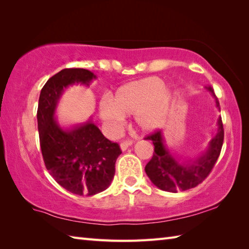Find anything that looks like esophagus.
Segmentation results:
<instances>
[{
    "instance_id": "1",
    "label": "esophagus",
    "mask_w": 249,
    "mask_h": 249,
    "mask_svg": "<svg viewBox=\"0 0 249 249\" xmlns=\"http://www.w3.org/2000/svg\"><path fill=\"white\" fill-rule=\"evenodd\" d=\"M131 144H133V141H130V140L122 142V143L120 144V146H121V150H122V151H126V150H127L128 147H129Z\"/></svg>"
}]
</instances>
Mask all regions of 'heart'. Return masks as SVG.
Instances as JSON below:
<instances>
[{
  "label": "heart",
  "instance_id": "heart-1",
  "mask_svg": "<svg viewBox=\"0 0 249 249\" xmlns=\"http://www.w3.org/2000/svg\"><path fill=\"white\" fill-rule=\"evenodd\" d=\"M172 102V93L165 81L149 77L120 87L112 99L104 98L99 114L109 128L119 129L125 116L136 115L135 121L143 131H152L160 125Z\"/></svg>",
  "mask_w": 249,
  "mask_h": 249
}]
</instances>
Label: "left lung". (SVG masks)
Segmentation results:
<instances>
[{
	"instance_id": "1",
	"label": "left lung",
	"mask_w": 249,
	"mask_h": 249,
	"mask_svg": "<svg viewBox=\"0 0 249 249\" xmlns=\"http://www.w3.org/2000/svg\"><path fill=\"white\" fill-rule=\"evenodd\" d=\"M206 89L214 97L216 107L220 111L218 98L216 97L214 89L211 87ZM217 126V134L210 141L208 149L203 154L183 162L169 151L165 144L162 130H157L145 137V140H151L154 144L152 160L145 166V173L151 182L156 187L169 193H178L179 190L184 192L202 183L212 171L223 146L224 127L220 116Z\"/></svg>"
}]
</instances>
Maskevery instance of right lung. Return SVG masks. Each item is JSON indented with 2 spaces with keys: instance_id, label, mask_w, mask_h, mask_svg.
Segmentation results:
<instances>
[{
  "instance_id": "obj_1",
  "label": "right lung",
  "mask_w": 249,
  "mask_h": 249,
  "mask_svg": "<svg viewBox=\"0 0 249 249\" xmlns=\"http://www.w3.org/2000/svg\"><path fill=\"white\" fill-rule=\"evenodd\" d=\"M96 76L83 68H65L52 76L41 89L37 125L41 154L51 177L68 192L93 196L109 187L114 177L120 145L108 140L89 120L63 128L55 119L57 103L72 84L89 87Z\"/></svg>"
}]
</instances>
